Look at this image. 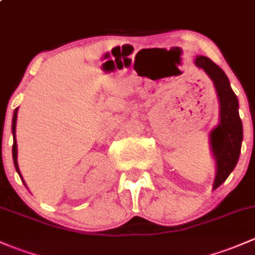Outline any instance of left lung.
<instances>
[{"label":"left lung","instance_id":"8db88e82","mask_svg":"<svg viewBox=\"0 0 255 255\" xmlns=\"http://www.w3.org/2000/svg\"><path fill=\"white\" fill-rule=\"evenodd\" d=\"M194 63L213 80L220 102V124L210 133V143L216 159L215 190L225 182L236 166L241 153L243 128L238 114V100L224 70L204 56L197 57Z\"/></svg>","mask_w":255,"mask_h":255}]
</instances>
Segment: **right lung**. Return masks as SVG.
<instances>
[{
    "label": "right lung",
    "instance_id": "add662e5",
    "mask_svg": "<svg viewBox=\"0 0 255 255\" xmlns=\"http://www.w3.org/2000/svg\"><path fill=\"white\" fill-rule=\"evenodd\" d=\"M17 111H18V108L14 111V114H13V122H12V132H13L12 154H13V161H14L15 169H17L18 174L20 175V172H19V168H18V161H17V141H15V124H17ZM20 179H21V175H20ZM21 180H23V179H21Z\"/></svg>",
    "mask_w": 255,
    "mask_h": 255
}]
</instances>
